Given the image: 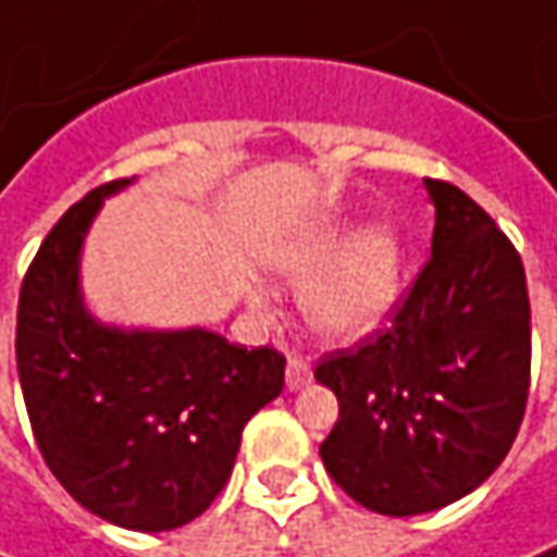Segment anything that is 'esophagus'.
<instances>
[{
	"instance_id": "34e87169",
	"label": "esophagus",
	"mask_w": 557,
	"mask_h": 557,
	"mask_svg": "<svg viewBox=\"0 0 557 557\" xmlns=\"http://www.w3.org/2000/svg\"><path fill=\"white\" fill-rule=\"evenodd\" d=\"M285 381H288V391H300V387H307V384L312 381L310 366H307L304 359L290 356L288 369H285Z\"/></svg>"
}]
</instances>
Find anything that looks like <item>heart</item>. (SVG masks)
Returning a JSON list of instances; mask_svg holds the SVG:
<instances>
[{
	"label": "heart",
	"mask_w": 557,
	"mask_h": 557,
	"mask_svg": "<svg viewBox=\"0 0 557 557\" xmlns=\"http://www.w3.org/2000/svg\"><path fill=\"white\" fill-rule=\"evenodd\" d=\"M267 267L304 288V315L329 341H362L394 319L403 297V242L391 225L350 238L337 216L307 220L267 250ZM267 307L263 294H253Z\"/></svg>",
	"instance_id": "1"
}]
</instances>
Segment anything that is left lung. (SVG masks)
Masks as SVG:
<instances>
[{
  "label": "left lung",
  "mask_w": 557,
  "mask_h": 557,
  "mask_svg": "<svg viewBox=\"0 0 557 557\" xmlns=\"http://www.w3.org/2000/svg\"><path fill=\"white\" fill-rule=\"evenodd\" d=\"M424 188L437 207L431 260L391 329L315 366L341 406L319 456L350 499L391 518L478 490L508 456L530 394L518 250L461 188Z\"/></svg>",
  "instance_id": "obj_1"
}]
</instances>
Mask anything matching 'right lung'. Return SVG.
I'll return each mask as SVG.
<instances>
[{"label": "right lung", "mask_w": 557, "mask_h": 557, "mask_svg": "<svg viewBox=\"0 0 557 557\" xmlns=\"http://www.w3.org/2000/svg\"><path fill=\"white\" fill-rule=\"evenodd\" d=\"M129 183L98 185L46 235L21 285L14 356L58 483L111 524L161 533L220 496L245 424L285 387V356L207 329L126 332L86 310V232Z\"/></svg>", "instance_id": "obj_1"}]
</instances>
